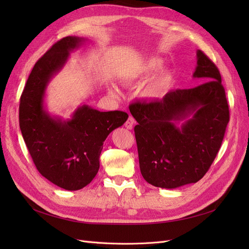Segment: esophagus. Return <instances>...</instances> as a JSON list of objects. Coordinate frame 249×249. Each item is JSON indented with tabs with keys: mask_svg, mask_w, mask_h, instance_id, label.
<instances>
[{
	"mask_svg": "<svg viewBox=\"0 0 249 249\" xmlns=\"http://www.w3.org/2000/svg\"><path fill=\"white\" fill-rule=\"evenodd\" d=\"M134 123H135L134 118H133L132 116H130L129 118H127V120L125 122L124 125H125V127H126L127 130H132V129H133V125H134Z\"/></svg>",
	"mask_w": 249,
	"mask_h": 249,
	"instance_id": "1",
	"label": "esophagus"
}]
</instances>
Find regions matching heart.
<instances>
[{
  "mask_svg": "<svg viewBox=\"0 0 249 249\" xmlns=\"http://www.w3.org/2000/svg\"><path fill=\"white\" fill-rule=\"evenodd\" d=\"M163 66L162 60L156 57H149L139 62L131 72L127 74L125 81L130 84L141 82L147 79ZM172 74L168 71H163L150 80L142 90V95L148 100H157L163 96L170 89L172 85ZM109 92L113 96H119L120 90L116 85L109 87Z\"/></svg>",
  "mask_w": 249,
  "mask_h": 249,
  "instance_id": "b5f03b06",
  "label": "heart"
}]
</instances>
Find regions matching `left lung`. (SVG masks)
<instances>
[{
    "label": "left lung",
    "mask_w": 249,
    "mask_h": 249,
    "mask_svg": "<svg viewBox=\"0 0 249 249\" xmlns=\"http://www.w3.org/2000/svg\"><path fill=\"white\" fill-rule=\"evenodd\" d=\"M196 58L193 78L203 79V84L129 107L138 123L134 131L141 175L155 187L175 189L198 182L216 158L230 122L219 71L199 50ZM180 120L185 122L178 127Z\"/></svg>",
    "instance_id": "1"
}]
</instances>
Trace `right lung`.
<instances>
[{"label": "right lung", "instance_id": "add662e5", "mask_svg": "<svg viewBox=\"0 0 249 249\" xmlns=\"http://www.w3.org/2000/svg\"><path fill=\"white\" fill-rule=\"evenodd\" d=\"M83 41L78 36L57 41L35 63L19 102V127L37 170L70 191L82 189L94 178L104 141L129 117L123 111L101 112L83 105L71 119L62 120L44 109L49 82Z\"/></svg>", "mask_w": 249, "mask_h": 249}]
</instances>
